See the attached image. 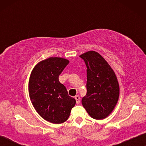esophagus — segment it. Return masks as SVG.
<instances>
[{"mask_svg":"<svg viewBox=\"0 0 146 146\" xmlns=\"http://www.w3.org/2000/svg\"><path fill=\"white\" fill-rule=\"evenodd\" d=\"M75 99H76V104H79L80 102V98L78 95L76 96Z\"/></svg>","mask_w":146,"mask_h":146,"instance_id":"obj_1","label":"esophagus"}]
</instances>
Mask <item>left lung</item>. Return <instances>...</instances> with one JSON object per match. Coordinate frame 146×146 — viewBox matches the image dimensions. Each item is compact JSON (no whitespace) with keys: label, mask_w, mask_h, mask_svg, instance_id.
<instances>
[{"label":"left lung","mask_w":146,"mask_h":146,"mask_svg":"<svg viewBox=\"0 0 146 146\" xmlns=\"http://www.w3.org/2000/svg\"><path fill=\"white\" fill-rule=\"evenodd\" d=\"M87 67V93L82 104L95 119L107 117L114 110L119 96L116 75L98 52L88 51L80 55Z\"/></svg>","instance_id":"left-lung-1"}]
</instances>
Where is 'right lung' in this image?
I'll return each mask as SVG.
<instances>
[{"mask_svg": "<svg viewBox=\"0 0 146 146\" xmlns=\"http://www.w3.org/2000/svg\"><path fill=\"white\" fill-rule=\"evenodd\" d=\"M69 60L50 57L34 67L29 82L30 99L37 113L49 122L64 123L68 118L76 100L69 96L58 76Z\"/></svg>", "mask_w": 146, "mask_h": 146, "instance_id": "obj_1", "label": "right lung"}]
</instances>
